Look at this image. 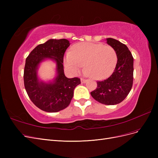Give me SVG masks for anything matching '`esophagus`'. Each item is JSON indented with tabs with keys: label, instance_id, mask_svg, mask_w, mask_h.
Masks as SVG:
<instances>
[{
	"label": "esophagus",
	"instance_id": "esophagus-1",
	"mask_svg": "<svg viewBox=\"0 0 158 158\" xmlns=\"http://www.w3.org/2000/svg\"><path fill=\"white\" fill-rule=\"evenodd\" d=\"M80 80H81V82H82V83H85V82H86V81H87V80H85L84 78H80Z\"/></svg>",
	"mask_w": 158,
	"mask_h": 158
}]
</instances>
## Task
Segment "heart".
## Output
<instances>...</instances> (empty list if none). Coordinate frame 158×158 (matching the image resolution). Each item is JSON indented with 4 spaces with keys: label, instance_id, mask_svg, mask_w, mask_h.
I'll use <instances>...</instances> for the list:
<instances>
[{
    "label": "heart",
    "instance_id": "b5f03b06",
    "mask_svg": "<svg viewBox=\"0 0 158 158\" xmlns=\"http://www.w3.org/2000/svg\"><path fill=\"white\" fill-rule=\"evenodd\" d=\"M117 60V52L112 47L83 42L73 46L71 51L66 54L64 63L75 74L85 65V70L91 78L103 80L113 73Z\"/></svg>",
    "mask_w": 158,
    "mask_h": 158
}]
</instances>
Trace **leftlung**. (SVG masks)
Instances as JSON below:
<instances>
[{
  "mask_svg": "<svg viewBox=\"0 0 158 158\" xmlns=\"http://www.w3.org/2000/svg\"><path fill=\"white\" fill-rule=\"evenodd\" d=\"M106 40L117 52V63L111 76L98 81L97 88L91 92V95L99 103L113 106L122 102L131 90L134 59L126 45L113 38H107Z\"/></svg>",
  "mask_w": 158,
  "mask_h": 158,
  "instance_id": "left-lung-1",
  "label": "left lung"
}]
</instances>
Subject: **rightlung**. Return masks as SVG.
<instances>
[{
  "label": "right lung",
  "mask_w": 158,
  "mask_h": 158,
  "mask_svg": "<svg viewBox=\"0 0 158 158\" xmlns=\"http://www.w3.org/2000/svg\"><path fill=\"white\" fill-rule=\"evenodd\" d=\"M69 45L67 40L51 39L37 45L26 58L23 72L25 89L31 101L44 111L55 113L67 107L74 88L81 83L80 78H68L64 73L63 57ZM47 58L56 62L57 70L56 77L48 83L40 81L37 76L39 64Z\"/></svg>",
  "instance_id": "add662e5"
}]
</instances>
